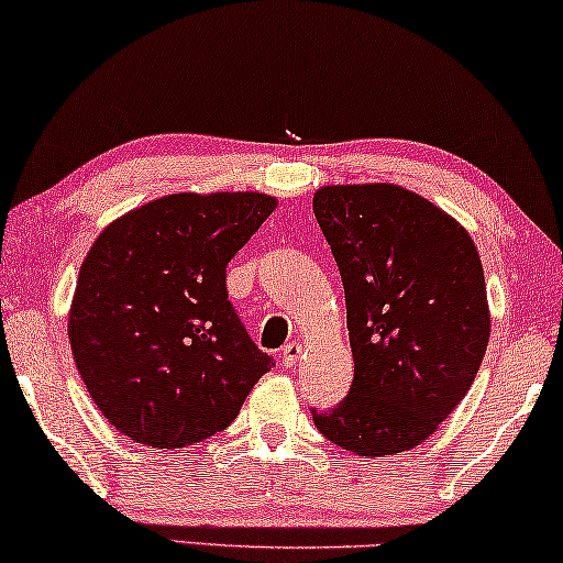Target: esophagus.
<instances>
[{
    "label": "esophagus",
    "instance_id": "1",
    "mask_svg": "<svg viewBox=\"0 0 563 563\" xmlns=\"http://www.w3.org/2000/svg\"><path fill=\"white\" fill-rule=\"evenodd\" d=\"M299 356H302V343H297V341H291V343L284 345L282 353H279V358H282L284 366H295L297 361H299Z\"/></svg>",
    "mask_w": 563,
    "mask_h": 563
}]
</instances>
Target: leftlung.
Segmentation results:
<instances>
[{
	"mask_svg": "<svg viewBox=\"0 0 563 563\" xmlns=\"http://www.w3.org/2000/svg\"><path fill=\"white\" fill-rule=\"evenodd\" d=\"M312 210L345 291L353 384L312 412L330 443L397 456L435 433L466 397L492 314L468 230L399 184L320 187Z\"/></svg>",
	"mask_w": 563,
	"mask_h": 563,
	"instance_id": "left-lung-1",
	"label": "left lung"
}]
</instances>
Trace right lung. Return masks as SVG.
<instances>
[{"label":"right lung","mask_w":563,"mask_h":563,"mask_svg":"<svg viewBox=\"0 0 563 563\" xmlns=\"http://www.w3.org/2000/svg\"><path fill=\"white\" fill-rule=\"evenodd\" d=\"M276 210L261 191H179L112 220L84 258L68 341L110 426L151 449L225 430L272 356L228 302V261Z\"/></svg>","instance_id":"1"}]
</instances>
